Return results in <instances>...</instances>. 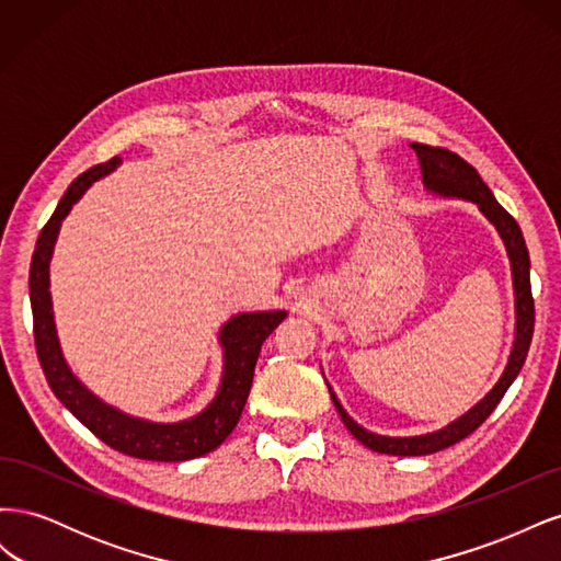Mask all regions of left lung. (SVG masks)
I'll return each instance as SVG.
<instances>
[{"mask_svg":"<svg viewBox=\"0 0 561 561\" xmlns=\"http://www.w3.org/2000/svg\"><path fill=\"white\" fill-rule=\"evenodd\" d=\"M421 165V178L426 192L443 196V198H461L470 201L478 206V210L489 219L491 225L496 227L501 241L505 245L507 260H511V274H513V293H515V339H513V348L511 355H507V365L503 369V375L494 383V388L478 402L472 404L466 414L454 419L447 423L445 428L433 431V433H423V435H410V437H390V435H379L363 428L358 421H353L348 412L342 407V402L336 400L334 390L330 388L332 402L336 407L339 416H342L344 426L353 433V437L369 447L371 451L379 454H390V456H426L435 454L439 449H447L456 443H461L463 437H468L474 428H480L484 419L496 410V404L503 400L505 390L513 386L517 375L522 371V365L526 360V353H529L531 346V336H534V299H531V278H529V250H526L524 236L519 225L515 222V217L507 213L501 203L491 194L489 186L482 182L474 168L463 161L458 154L443 147H428V145H410Z\"/></svg>","mask_w":561,"mask_h":561,"instance_id":"8db88e82","label":"left lung"}]
</instances>
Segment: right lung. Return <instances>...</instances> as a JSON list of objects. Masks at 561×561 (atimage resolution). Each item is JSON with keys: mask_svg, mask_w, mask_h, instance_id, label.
<instances>
[{"mask_svg": "<svg viewBox=\"0 0 561 561\" xmlns=\"http://www.w3.org/2000/svg\"><path fill=\"white\" fill-rule=\"evenodd\" d=\"M122 165L114 157L81 173L60 198L56 213L42 229L35 254L30 264V304L35 320V344L44 369V377L56 398L70 410L83 426L103 439L112 449L145 458V461H190L225 443L236 428L245 407L254 365H257L264 339L278 328L287 311H243L233 313L219 328L217 342L222 346V379L215 398L190 419L159 423L140 416H130L116 407L100 400L91 388L81 383L72 367L67 365L50 301V257L60 233L62 219L70 215L75 203L98 180H103Z\"/></svg>", "mask_w": 561, "mask_h": 561, "instance_id": "add662e5", "label": "right lung"}]
</instances>
